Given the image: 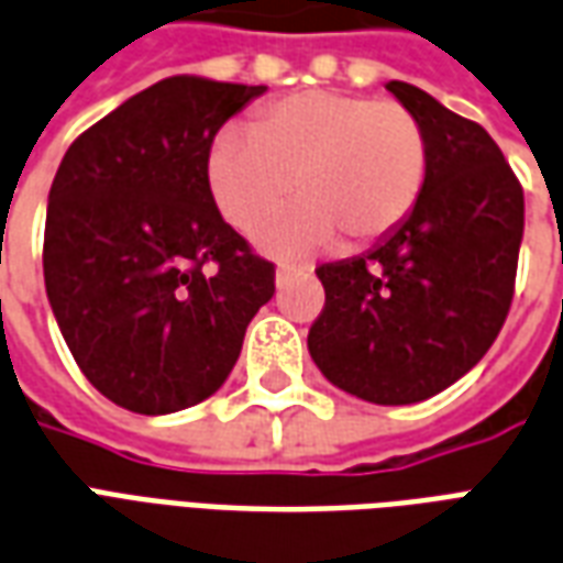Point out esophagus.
<instances>
[{
    "mask_svg": "<svg viewBox=\"0 0 563 563\" xmlns=\"http://www.w3.org/2000/svg\"><path fill=\"white\" fill-rule=\"evenodd\" d=\"M311 273V266H294V264H282L276 269V285H285L287 278H294V276H309Z\"/></svg>",
    "mask_w": 563,
    "mask_h": 563,
    "instance_id": "esophagus-1",
    "label": "esophagus"
}]
</instances>
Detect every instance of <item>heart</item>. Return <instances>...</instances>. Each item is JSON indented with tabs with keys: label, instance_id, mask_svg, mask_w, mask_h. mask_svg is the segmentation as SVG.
I'll return each mask as SVG.
<instances>
[{
	"label": "heart",
	"instance_id": "obj_1",
	"mask_svg": "<svg viewBox=\"0 0 563 563\" xmlns=\"http://www.w3.org/2000/svg\"><path fill=\"white\" fill-rule=\"evenodd\" d=\"M209 191L242 233H261L297 191L302 209L261 236L273 254L342 236L363 249L399 231L429 179V134L399 101L309 89L264 108L249 134L221 131L207 162Z\"/></svg>",
	"mask_w": 563,
	"mask_h": 563
}]
</instances>
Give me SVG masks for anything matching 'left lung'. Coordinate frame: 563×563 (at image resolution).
I'll return each instance as SVG.
<instances>
[{
	"label": "left lung",
	"instance_id": "left-lung-1",
	"mask_svg": "<svg viewBox=\"0 0 563 563\" xmlns=\"http://www.w3.org/2000/svg\"><path fill=\"white\" fill-rule=\"evenodd\" d=\"M429 134V179L408 221L372 252L318 266L323 311L309 354L356 399L413 405L477 366L507 321L525 195L489 131L389 80Z\"/></svg>",
	"mask_w": 563,
	"mask_h": 563
}]
</instances>
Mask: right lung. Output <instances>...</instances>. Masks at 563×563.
Instances as JSON below:
<instances>
[{
  "mask_svg": "<svg viewBox=\"0 0 563 563\" xmlns=\"http://www.w3.org/2000/svg\"><path fill=\"white\" fill-rule=\"evenodd\" d=\"M266 86L167 77L68 146L47 197L44 285L86 380L134 413H174L228 380L276 266L221 219L219 129Z\"/></svg>",
  "mask_w": 563,
  "mask_h": 563,
  "instance_id": "right-lung-1",
  "label": "right lung"
}]
</instances>
